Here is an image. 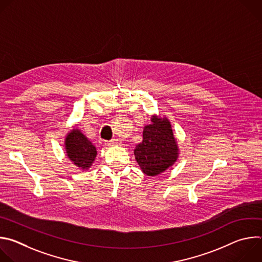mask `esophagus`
<instances>
[{
    "label": "esophagus",
    "mask_w": 262,
    "mask_h": 262,
    "mask_svg": "<svg viewBox=\"0 0 262 262\" xmlns=\"http://www.w3.org/2000/svg\"><path fill=\"white\" fill-rule=\"evenodd\" d=\"M106 146H116V145H120V142L117 139H112L111 141L105 142Z\"/></svg>",
    "instance_id": "esophagus-1"
}]
</instances>
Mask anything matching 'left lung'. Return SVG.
Returning <instances> with one entry per match:
<instances>
[{"instance_id": "obj_1", "label": "left lung", "mask_w": 262, "mask_h": 262, "mask_svg": "<svg viewBox=\"0 0 262 262\" xmlns=\"http://www.w3.org/2000/svg\"><path fill=\"white\" fill-rule=\"evenodd\" d=\"M178 145L170 121L157 115L143 130V141L136 146L135 159L148 176H157L171 167L178 159Z\"/></svg>"}]
</instances>
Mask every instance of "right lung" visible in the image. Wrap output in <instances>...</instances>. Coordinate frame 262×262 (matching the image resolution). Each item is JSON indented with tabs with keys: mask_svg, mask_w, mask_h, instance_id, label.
<instances>
[{
	"mask_svg": "<svg viewBox=\"0 0 262 262\" xmlns=\"http://www.w3.org/2000/svg\"><path fill=\"white\" fill-rule=\"evenodd\" d=\"M65 149L68 159L82 170H88L97 155L95 146L78 128H73L67 134Z\"/></svg>",
	"mask_w": 262,
	"mask_h": 262,
	"instance_id": "obj_1",
	"label": "right lung"
}]
</instances>
